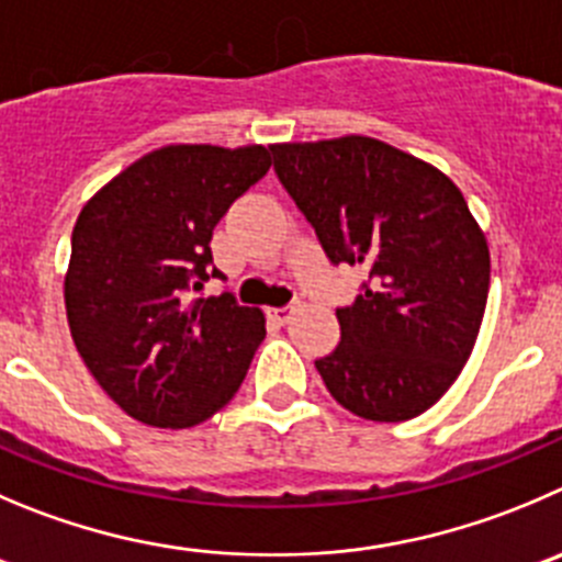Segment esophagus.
<instances>
[{
	"mask_svg": "<svg viewBox=\"0 0 562 562\" xmlns=\"http://www.w3.org/2000/svg\"><path fill=\"white\" fill-rule=\"evenodd\" d=\"M292 314H295V308L284 306V308H270V312H267V317H270L272 323H278V325H286L292 319Z\"/></svg>",
	"mask_w": 562,
	"mask_h": 562,
	"instance_id": "1",
	"label": "esophagus"
}]
</instances>
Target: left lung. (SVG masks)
I'll return each instance as SVG.
<instances>
[{"instance_id": "1", "label": "left lung", "mask_w": 562, "mask_h": 562, "mask_svg": "<svg viewBox=\"0 0 562 562\" xmlns=\"http://www.w3.org/2000/svg\"><path fill=\"white\" fill-rule=\"evenodd\" d=\"M270 151L328 259L370 272L356 303L336 312V350L314 361L330 397L372 422L425 414L461 375L488 301V243L467 198L430 162L375 137Z\"/></svg>"}]
</instances>
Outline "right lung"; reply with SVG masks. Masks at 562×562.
<instances>
[{
	"label": "right lung",
	"instance_id": "obj_1",
	"mask_svg": "<svg viewBox=\"0 0 562 562\" xmlns=\"http://www.w3.org/2000/svg\"><path fill=\"white\" fill-rule=\"evenodd\" d=\"M270 170L259 143H173L82 206L66 270L74 345L106 397L151 427L206 422L237 394L265 339L261 308L190 290L221 276L212 228Z\"/></svg>",
	"mask_w": 562,
	"mask_h": 562
}]
</instances>
